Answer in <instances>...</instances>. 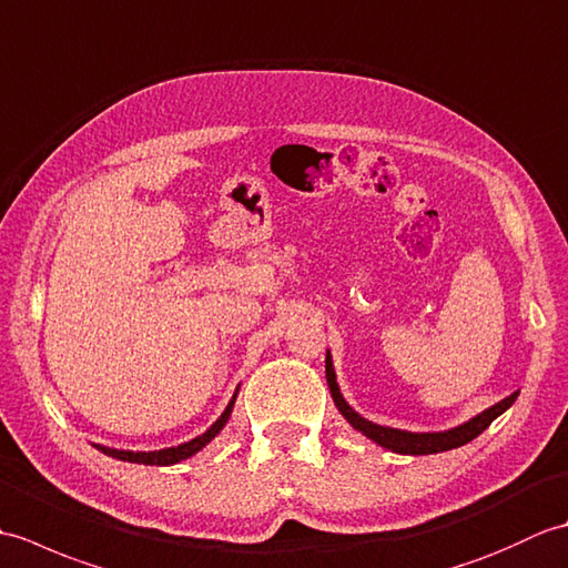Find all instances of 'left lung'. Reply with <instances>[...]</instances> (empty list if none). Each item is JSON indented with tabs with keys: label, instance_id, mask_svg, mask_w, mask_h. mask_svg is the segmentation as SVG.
<instances>
[{
	"label": "left lung",
	"instance_id": "left-lung-1",
	"mask_svg": "<svg viewBox=\"0 0 568 568\" xmlns=\"http://www.w3.org/2000/svg\"><path fill=\"white\" fill-rule=\"evenodd\" d=\"M324 368H327V383H329V393L334 397V405L339 407V413L346 417L348 425L354 429H358L361 434H366L368 439H373L376 444L385 446V449H390L395 454H439V452H449L456 449V446H464L470 439H476L480 432H484L493 419L498 415H503L505 409H508L520 393H513L505 397V400L496 403L493 407L484 409V413L476 415L474 419L464 422V425H458L454 429H446V432H405V429H393V427H381V425H373L366 417H361L358 413H354V407H348V403L344 400V395L339 393V385H336V373L332 366V356L327 354V361H324Z\"/></svg>",
	"mask_w": 568,
	"mask_h": 568
}]
</instances>
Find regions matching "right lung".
Returning a JSON list of instances; mask_svg holds the SVG:
<instances>
[{
    "instance_id": "add662e5",
    "label": "right lung",
    "mask_w": 568,
    "mask_h": 568,
    "mask_svg": "<svg viewBox=\"0 0 568 568\" xmlns=\"http://www.w3.org/2000/svg\"><path fill=\"white\" fill-rule=\"evenodd\" d=\"M239 393V388H236ZM236 393L232 397V403L226 405V409L222 413V417L214 422V425L200 434V437L190 439L185 444H178V446H171V449H159V452H124V449H110V446H102V444H94L98 449L106 456L112 458H119V462H131V464H146V466H171V464H178V462H185V458H190L192 454H197L202 446H207L216 434H220L224 429V425L229 422V417H232V409H234V403H236Z\"/></svg>"
}]
</instances>
